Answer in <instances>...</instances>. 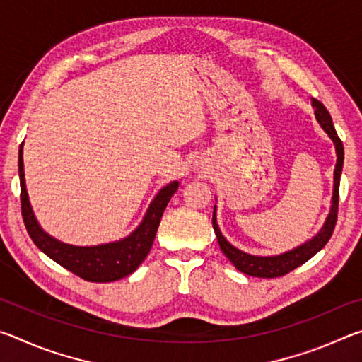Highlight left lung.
<instances>
[{
	"mask_svg": "<svg viewBox=\"0 0 362 362\" xmlns=\"http://www.w3.org/2000/svg\"><path fill=\"white\" fill-rule=\"evenodd\" d=\"M313 107L316 108V119L320 121L322 129L329 134V137L334 140L335 150H337V164H335V177H334V196H332V207H330V214L324 223L322 230L317 233V235L305 243L303 246L291 250V252L281 254L276 257H255L249 255L243 250L233 247L231 244L225 240L222 233L218 230V225L216 222V212L212 216V226L214 231H216L218 246L222 249L226 259H228L235 268L240 269L241 273L249 274V276H257V278H279L284 276V274L291 273L292 269L297 267L303 265L306 260H310L315 254L320 252V250L326 246L327 241L332 236L335 223H337V216H339V187H340V175H341V166H343V144L340 137L337 136V131L332 124V118L327 112V108L322 105L320 100L313 99Z\"/></svg>",
	"mask_w": 362,
	"mask_h": 362,
	"instance_id": "1",
	"label": "left lung"
}]
</instances>
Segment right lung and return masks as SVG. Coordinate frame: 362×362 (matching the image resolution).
Returning a JSON list of instances; mask_svg holds the SVG:
<instances>
[{
    "mask_svg": "<svg viewBox=\"0 0 362 362\" xmlns=\"http://www.w3.org/2000/svg\"><path fill=\"white\" fill-rule=\"evenodd\" d=\"M19 177L22 218L36 247L42 250L49 259L57 262L59 265H62L81 279L90 281V283H110V281H118L136 272L140 263L145 260V257L148 255L153 241H155L159 222H161L163 212L166 209L170 196L175 193L177 187H179L177 182L164 187L151 203L142 225L126 240L103 244V246L78 247L69 246V244H64L47 236L36 222L25 188L22 145L19 150Z\"/></svg>",
    "mask_w": 362,
    "mask_h": 362,
    "instance_id": "1",
    "label": "right lung"
}]
</instances>
